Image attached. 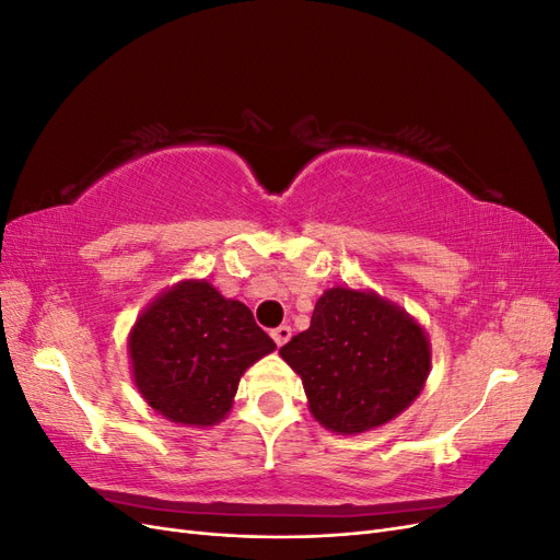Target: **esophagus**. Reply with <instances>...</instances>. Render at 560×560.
Returning a JSON list of instances; mask_svg holds the SVG:
<instances>
[{
  "mask_svg": "<svg viewBox=\"0 0 560 560\" xmlns=\"http://www.w3.org/2000/svg\"><path fill=\"white\" fill-rule=\"evenodd\" d=\"M270 336H273V341H276V346H284L287 341H290L292 338V327H287V325H280V327H276L273 331H270Z\"/></svg>",
  "mask_w": 560,
  "mask_h": 560,
  "instance_id": "1",
  "label": "esophagus"
}]
</instances>
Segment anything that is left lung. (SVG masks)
Segmentation results:
<instances>
[{"mask_svg": "<svg viewBox=\"0 0 560 560\" xmlns=\"http://www.w3.org/2000/svg\"><path fill=\"white\" fill-rule=\"evenodd\" d=\"M303 381L319 425L360 434L409 409L430 374V341L418 322L374 292L334 287L311 327L280 348Z\"/></svg>", "mask_w": 560, "mask_h": 560, "instance_id": "left-lung-1", "label": "left lung"}]
</instances>
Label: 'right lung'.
I'll return each instance as SVG.
<instances>
[{"mask_svg": "<svg viewBox=\"0 0 560 560\" xmlns=\"http://www.w3.org/2000/svg\"><path fill=\"white\" fill-rule=\"evenodd\" d=\"M273 350L245 303L206 280H184L156 296L128 336L140 395L167 420L196 428L222 420L247 366Z\"/></svg>", "mask_w": 560, "mask_h": 560, "instance_id": "1", "label": "right lung"}]
</instances>
